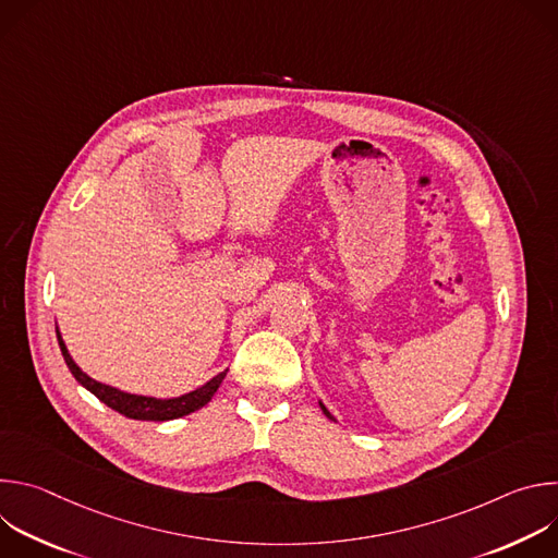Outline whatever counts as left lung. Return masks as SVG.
Here are the masks:
<instances>
[{"label":"left lung","instance_id":"1","mask_svg":"<svg viewBox=\"0 0 558 558\" xmlns=\"http://www.w3.org/2000/svg\"><path fill=\"white\" fill-rule=\"evenodd\" d=\"M320 407H323V411H325V415H327V417H329V420H333V417H331V413H329V411H327V409H325V404H320Z\"/></svg>","mask_w":558,"mask_h":558}]
</instances>
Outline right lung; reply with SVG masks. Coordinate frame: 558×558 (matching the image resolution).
Listing matches in <instances>:
<instances>
[{"instance_id": "add662e5", "label": "right lung", "mask_w": 558, "mask_h": 558, "mask_svg": "<svg viewBox=\"0 0 558 558\" xmlns=\"http://www.w3.org/2000/svg\"><path fill=\"white\" fill-rule=\"evenodd\" d=\"M57 340H59V349H61L63 360H65L70 373L74 375V379H76L78 384H82V386H86L93 395H97L106 407H110L112 411H117V413H121V415H125V417H130V420L168 422V420H177V417L190 415V413L203 409V407L211 400L214 392H216L218 386H220V381H222L225 375H227V371H222V373H218L216 377H211L205 386H201V388H196V390H192V392H187V395L174 397V400H154V397L130 395V392L117 390V388H112V386H106V384H101V381L88 377L82 368H78V366L72 362V357H70V353H68V349H65V344H63V340H61L59 333H57Z\"/></svg>"}]
</instances>
